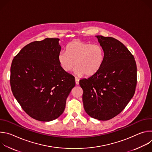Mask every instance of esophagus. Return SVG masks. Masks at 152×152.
<instances>
[{
	"label": "esophagus",
	"mask_w": 152,
	"mask_h": 152,
	"mask_svg": "<svg viewBox=\"0 0 152 152\" xmlns=\"http://www.w3.org/2000/svg\"><path fill=\"white\" fill-rule=\"evenodd\" d=\"M75 82H76V85H79V79L77 77H75Z\"/></svg>",
	"instance_id": "esophagus-1"
}]
</instances>
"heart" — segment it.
Instances as JSON below:
<instances>
[{"instance_id": "1", "label": "heart", "mask_w": 152, "mask_h": 152, "mask_svg": "<svg viewBox=\"0 0 152 152\" xmlns=\"http://www.w3.org/2000/svg\"><path fill=\"white\" fill-rule=\"evenodd\" d=\"M104 59V51L101 46L79 39L70 42L66 51L62 50L58 55L59 66L64 72H71L76 64L75 73L86 76L96 74L101 69Z\"/></svg>"}]
</instances>
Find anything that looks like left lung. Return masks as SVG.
<instances>
[{
  "label": "left lung",
  "instance_id": "8db88e82",
  "mask_svg": "<svg viewBox=\"0 0 152 152\" xmlns=\"http://www.w3.org/2000/svg\"><path fill=\"white\" fill-rule=\"evenodd\" d=\"M104 59L100 70L79 81L84 110L92 118L110 120L119 114L133 97L137 85V65L132 54L113 37L96 36Z\"/></svg>",
  "mask_w": 152,
  "mask_h": 152
}]
</instances>
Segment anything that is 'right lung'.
<instances>
[{
    "label": "right lung",
    "mask_w": 152,
    "mask_h": 152,
    "mask_svg": "<svg viewBox=\"0 0 152 152\" xmlns=\"http://www.w3.org/2000/svg\"><path fill=\"white\" fill-rule=\"evenodd\" d=\"M59 38H45L25 46L14 58L10 84L25 112L41 121L58 118L75 86L74 76L59 66Z\"/></svg>",
    "instance_id": "1"
}]
</instances>
